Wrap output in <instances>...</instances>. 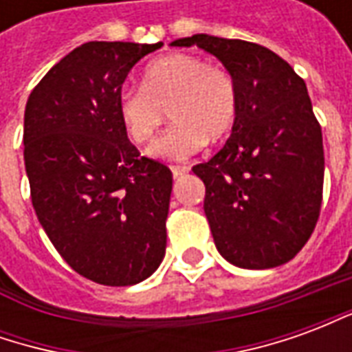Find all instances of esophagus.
I'll use <instances>...</instances> for the list:
<instances>
[{
  "instance_id": "obj_1",
  "label": "esophagus",
  "mask_w": 352,
  "mask_h": 352,
  "mask_svg": "<svg viewBox=\"0 0 352 352\" xmlns=\"http://www.w3.org/2000/svg\"><path fill=\"white\" fill-rule=\"evenodd\" d=\"M171 173H173V179H181V177L188 173V168H179V166H173V168H171Z\"/></svg>"
}]
</instances>
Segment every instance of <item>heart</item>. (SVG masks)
I'll return each mask as SVG.
<instances>
[{
  "label": "heart",
  "mask_w": 352,
  "mask_h": 352,
  "mask_svg": "<svg viewBox=\"0 0 352 352\" xmlns=\"http://www.w3.org/2000/svg\"><path fill=\"white\" fill-rule=\"evenodd\" d=\"M126 135L148 143L166 120L173 126L146 148L158 160H188L207 141L228 138L239 113L232 73L194 54H169L146 65L141 88H124L116 101Z\"/></svg>",
  "instance_id": "b5f03b06"
}]
</instances>
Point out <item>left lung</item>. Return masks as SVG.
Wrapping results in <instances>:
<instances>
[{"label": "left lung", "mask_w": 352, "mask_h": 352, "mask_svg": "<svg viewBox=\"0 0 352 352\" xmlns=\"http://www.w3.org/2000/svg\"><path fill=\"white\" fill-rule=\"evenodd\" d=\"M171 47L219 58L239 90L226 145L192 168L206 184L204 211L217 249L245 270L285 264L307 243L322 201V131L305 82L256 43L196 34Z\"/></svg>", "instance_id": "obj_1"}]
</instances>
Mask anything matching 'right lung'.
<instances>
[{
	"instance_id": "obj_1",
	"label": "right lung",
	"mask_w": 352,
	"mask_h": 352,
	"mask_svg": "<svg viewBox=\"0 0 352 352\" xmlns=\"http://www.w3.org/2000/svg\"><path fill=\"white\" fill-rule=\"evenodd\" d=\"M162 45L85 43L26 103L24 164L35 214L62 258L107 287L145 280L166 254L173 177L139 156L116 111L131 67Z\"/></svg>"
}]
</instances>
